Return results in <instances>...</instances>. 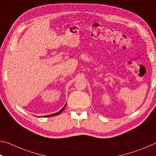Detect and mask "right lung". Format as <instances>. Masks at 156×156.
I'll use <instances>...</instances> for the list:
<instances>
[{
    "label": "right lung",
    "instance_id": "right-lung-1",
    "mask_svg": "<svg viewBox=\"0 0 156 156\" xmlns=\"http://www.w3.org/2000/svg\"><path fill=\"white\" fill-rule=\"evenodd\" d=\"M66 105L67 104H65V105L64 107H63V108L62 109H61V110H60L58 112V113H53V114H51V115H44V116H43V117H51V116H55V115H58V114H60V113H61L63 110L65 109V107H66Z\"/></svg>",
    "mask_w": 156,
    "mask_h": 156
}]
</instances>
